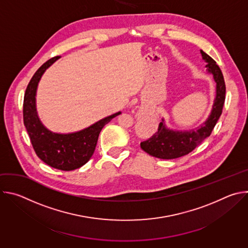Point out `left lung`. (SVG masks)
Instances as JSON below:
<instances>
[{
	"mask_svg": "<svg viewBox=\"0 0 248 248\" xmlns=\"http://www.w3.org/2000/svg\"><path fill=\"white\" fill-rule=\"evenodd\" d=\"M201 54L207 62L206 66L208 72L213 74L217 83V94L211 115L196 130L191 129L184 132L169 130L163 124L164 121L160 123L158 130L150 138L140 143L141 148L153 157L169 160L187 155L200 145L206 137L210 136L222 115L226 99V84L222 70L217 62L209 55L203 51H201Z\"/></svg>",
	"mask_w": 248,
	"mask_h": 248,
	"instance_id": "left-lung-1",
	"label": "left lung"
}]
</instances>
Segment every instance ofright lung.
Returning <instances> with one entry per match:
<instances>
[{
    "label": "right lung",
    "mask_w": 248,
    "mask_h": 248,
    "mask_svg": "<svg viewBox=\"0 0 248 248\" xmlns=\"http://www.w3.org/2000/svg\"><path fill=\"white\" fill-rule=\"evenodd\" d=\"M59 58L56 56L44 62L30 79L23 99V123L35 153L44 163L58 170H73L90 160L102 128L121 112L75 133L59 134L45 128L37 116L35 95L42 75Z\"/></svg>",
    "instance_id": "obj_1"
}]
</instances>
